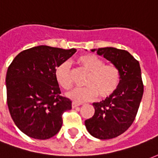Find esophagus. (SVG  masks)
Masks as SVG:
<instances>
[{"mask_svg": "<svg viewBox=\"0 0 158 158\" xmlns=\"http://www.w3.org/2000/svg\"><path fill=\"white\" fill-rule=\"evenodd\" d=\"M80 106V105H79V104H78V103H75V102L72 103L73 108H75V107H78V106Z\"/></svg>", "mask_w": 158, "mask_h": 158, "instance_id": "34e87169", "label": "esophagus"}]
</instances>
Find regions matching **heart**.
<instances>
[{"mask_svg": "<svg viewBox=\"0 0 158 158\" xmlns=\"http://www.w3.org/2000/svg\"><path fill=\"white\" fill-rule=\"evenodd\" d=\"M77 62L85 71L89 73L85 88H77L67 93L69 99L78 103L90 102L97 95L102 99L112 96L118 89L121 74L114 64H104L103 60L93 54L79 56ZM55 78L63 89H69L73 85L71 70L69 62H62L55 69Z\"/></svg>", "mask_w": 158, "mask_h": 158, "instance_id": "b5f03b06", "label": "heart"}]
</instances>
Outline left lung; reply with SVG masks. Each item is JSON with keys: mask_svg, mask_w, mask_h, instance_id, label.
<instances>
[{"mask_svg": "<svg viewBox=\"0 0 158 158\" xmlns=\"http://www.w3.org/2000/svg\"><path fill=\"white\" fill-rule=\"evenodd\" d=\"M120 71L121 79L113 96L94 102L95 114L85 122L88 132L101 139L115 138L131 126L135 118L144 92L139 62L129 52L114 47L93 49Z\"/></svg>", "mask_w": 158, "mask_h": 158, "instance_id": "1", "label": "left lung"}]
</instances>
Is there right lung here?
<instances>
[{"label": "right lung", "mask_w": 158, "mask_h": 158, "mask_svg": "<svg viewBox=\"0 0 158 158\" xmlns=\"http://www.w3.org/2000/svg\"><path fill=\"white\" fill-rule=\"evenodd\" d=\"M76 52L39 45L24 50L13 59L6 76V101L13 122L26 135L46 139L62 128V113L72 102L61 96L55 69Z\"/></svg>", "instance_id": "obj_1"}]
</instances>
